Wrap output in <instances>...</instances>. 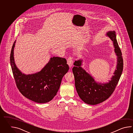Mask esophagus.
Segmentation results:
<instances>
[{
	"label": "esophagus",
	"instance_id": "1",
	"mask_svg": "<svg viewBox=\"0 0 133 133\" xmlns=\"http://www.w3.org/2000/svg\"><path fill=\"white\" fill-rule=\"evenodd\" d=\"M67 61H68V65H69L70 68H71L73 65V57H69L67 59Z\"/></svg>",
	"mask_w": 133,
	"mask_h": 133
}]
</instances>
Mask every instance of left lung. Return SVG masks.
Returning <instances> with one entry per match:
<instances>
[{"label":"left lung","instance_id":"left-lung-1","mask_svg":"<svg viewBox=\"0 0 133 133\" xmlns=\"http://www.w3.org/2000/svg\"><path fill=\"white\" fill-rule=\"evenodd\" d=\"M107 35L113 42L115 52L117 56V63L111 80L105 84L97 83L89 74L81 67L82 60L75 61L72 71L75 87L80 98L89 105H96L108 99L115 90L123 69V59L121 49L116 39L115 31H109Z\"/></svg>","mask_w":133,"mask_h":133}]
</instances>
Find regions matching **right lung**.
I'll return each mask as SVG.
<instances>
[{
  "label": "right lung",
  "instance_id": "right-lung-1",
  "mask_svg": "<svg viewBox=\"0 0 133 133\" xmlns=\"http://www.w3.org/2000/svg\"><path fill=\"white\" fill-rule=\"evenodd\" d=\"M12 48L10 61L15 82L20 93L27 98L38 103L49 102L57 95L63 77L69 70L66 60L59 57H51L39 72L25 75L15 65L14 48Z\"/></svg>",
  "mask_w": 133,
  "mask_h": 133
}]
</instances>
